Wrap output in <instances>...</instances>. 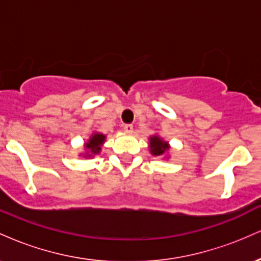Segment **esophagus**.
<instances>
[{"label":"esophagus","instance_id":"obj_1","mask_svg":"<svg viewBox=\"0 0 261 261\" xmlns=\"http://www.w3.org/2000/svg\"><path fill=\"white\" fill-rule=\"evenodd\" d=\"M124 131H125V133H127V134H131L134 131V126L131 124L124 125Z\"/></svg>","mask_w":261,"mask_h":261}]
</instances>
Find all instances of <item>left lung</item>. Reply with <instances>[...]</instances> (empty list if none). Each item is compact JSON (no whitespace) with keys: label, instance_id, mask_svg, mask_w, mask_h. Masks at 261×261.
<instances>
[{"label":"left lung","instance_id":"1","mask_svg":"<svg viewBox=\"0 0 261 261\" xmlns=\"http://www.w3.org/2000/svg\"><path fill=\"white\" fill-rule=\"evenodd\" d=\"M148 148L149 153L154 157L168 158V152L170 151V145L168 141L163 140L158 134L152 135L148 137Z\"/></svg>","mask_w":261,"mask_h":261}]
</instances>
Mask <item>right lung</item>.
Segmentation results:
<instances>
[{
	"mask_svg": "<svg viewBox=\"0 0 261 261\" xmlns=\"http://www.w3.org/2000/svg\"><path fill=\"white\" fill-rule=\"evenodd\" d=\"M106 139L107 135L98 133V131H93L89 139L83 145V149L85 151L82 153H80V155H82L85 158H93L94 155L99 154L101 151V146L106 142Z\"/></svg>",
	"mask_w": 261,
	"mask_h": 261,
	"instance_id": "1",
	"label": "right lung"
}]
</instances>
